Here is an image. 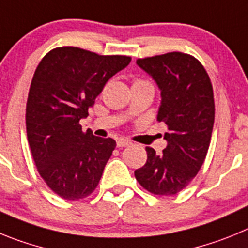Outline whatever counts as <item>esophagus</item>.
<instances>
[{"instance_id": "1", "label": "esophagus", "mask_w": 248, "mask_h": 248, "mask_svg": "<svg viewBox=\"0 0 248 248\" xmlns=\"http://www.w3.org/2000/svg\"><path fill=\"white\" fill-rule=\"evenodd\" d=\"M131 142H129L128 140H124V138H121V140H117V147H119V148H122V147H128V146H131Z\"/></svg>"}]
</instances>
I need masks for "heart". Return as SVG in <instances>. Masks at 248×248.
I'll return each instance as SVG.
<instances>
[{
    "label": "heart",
    "instance_id": "1",
    "mask_svg": "<svg viewBox=\"0 0 248 248\" xmlns=\"http://www.w3.org/2000/svg\"><path fill=\"white\" fill-rule=\"evenodd\" d=\"M136 81H142V80H136ZM136 81H135V82H136Z\"/></svg>",
    "mask_w": 248,
    "mask_h": 248
}]
</instances>
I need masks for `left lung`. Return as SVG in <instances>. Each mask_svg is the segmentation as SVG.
<instances>
[{"label":"left lung","instance_id":"obj_1","mask_svg":"<svg viewBox=\"0 0 248 248\" xmlns=\"http://www.w3.org/2000/svg\"><path fill=\"white\" fill-rule=\"evenodd\" d=\"M160 90L157 120L164 122L167 147L160 155L146 147L147 162L137 182L155 195H175L202 168L210 146L215 102L210 78L193 55L171 52L137 59Z\"/></svg>","mask_w":248,"mask_h":248}]
</instances>
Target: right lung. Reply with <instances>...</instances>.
<instances>
[{"label": "right lung", "mask_w": 248, "mask_h": 248, "mask_svg": "<svg viewBox=\"0 0 248 248\" xmlns=\"http://www.w3.org/2000/svg\"><path fill=\"white\" fill-rule=\"evenodd\" d=\"M131 57L99 55L59 46L44 55L31 82L26 108L27 137L38 173L65 200L90 195L99 184L116 142L82 131L105 84Z\"/></svg>", "instance_id": "right-lung-1"}]
</instances>
